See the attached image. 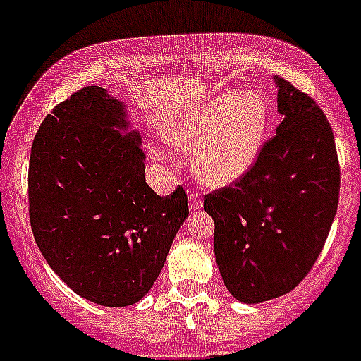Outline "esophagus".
I'll return each mask as SVG.
<instances>
[{
	"mask_svg": "<svg viewBox=\"0 0 361 361\" xmlns=\"http://www.w3.org/2000/svg\"><path fill=\"white\" fill-rule=\"evenodd\" d=\"M188 204H190V209L192 211L201 209V207H202L201 195H199V194H190V195H188Z\"/></svg>",
	"mask_w": 361,
	"mask_h": 361,
	"instance_id": "obj_1",
	"label": "esophagus"
}]
</instances>
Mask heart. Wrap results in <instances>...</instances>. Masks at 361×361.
<instances>
[{
  "instance_id": "heart-1",
  "label": "heart",
  "mask_w": 361,
  "mask_h": 361,
  "mask_svg": "<svg viewBox=\"0 0 361 361\" xmlns=\"http://www.w3.org/2000/svg\"><path fill=\"white\" fill-rule=\"evenodd\" d=\"M269 103L255 90H225L166 130L180 152H194L192 169L209 187H231L250 173L265 143ZM160 157V152H155Z\"/></svg>"
}]
</instances>
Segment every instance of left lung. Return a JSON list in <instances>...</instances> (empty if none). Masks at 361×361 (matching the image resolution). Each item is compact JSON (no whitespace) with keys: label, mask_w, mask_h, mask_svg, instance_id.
<instances>
[{"label":"left lung","mask_w":361,"mask_h":361,"mask_svg":"<svg viewBox=\"0 0 361 361\" xmlns=\"http://www.w3.org/2000/svg\"><path fill=\"white\" fill-rule=\"evenodd\" d=\"M276 136L238 183L204 199L214 221V258L225 288L243 304L292 292L322 253L338 202L341 171L322 108L274 76Z\"/></svg>","instance_id":"obj_1"}]
</instances>
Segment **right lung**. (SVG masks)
<instances>
[{
    "mask_svg": "<svg viewBox=\"0 0 361 361\" xmlns=\"http://www.w3.org/2000/svg\"><path fill=\"white\" fill-rule=\"evenodd\" d=\"M123 101L85 87L45 116L29 157V218L47 264L80 297L123 307L159 278L188 216L178 187L145 180L141 134Z\"/></svg>",
    "mask_w": 361,
    "mask_h": 361,
    "instance_id": "1",
    "label": "right lung"
}]
</instances>
